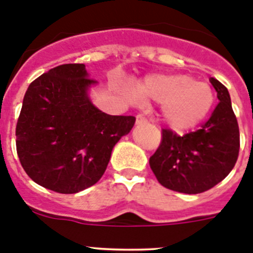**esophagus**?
Listing matches in <instances>:
<instances>
[{"mask_svg":"<svg viewBox=\"0 0 253 253\" xmlns=\"http://www.w3.org/2000/svg\"><path fill=\"white\" fill-rule=\"evenodd\" d=\"M148 122L147 120V118L143 114H138L137 115V124H146V123Z\"/></svg>","mask_w":253,"mask_h":253,"instance_id":"1","label":"esophagus"}]
</instances>
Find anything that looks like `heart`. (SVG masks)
<instances>
[{"instance_id":"obj_1","label":"heart","mask_w":253,"mask_h":253,"mask_svg":"<svg viewBox=\"0 0 253 253\" xmlns=\"http://www.w3.org/2000/svg\"><path fill=\"white\" fill-rule=\"evenodd\" d=\"M146 101L162 104V118L169 126L182 131L202 123L213 106V91L187 75H153L138 86Z\"/></svg>"}]
</instances>
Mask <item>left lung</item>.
Wrapping results in <instances>:
<instances>
[{"mask_svg": "<svg viewBox=\"0 0 253 253\" xmlns=\"http://www.w3.org/2000/svg\"><path fill=\"white\" fill-rule=\"evenodd\" d=\"M219 102L195 131L178 135L162 129V139L149 165L158 182L184 194H200L224 180L240 153V128L227 87L210 78Z\"/></svg>", "mask_w": 253, "mask_h": 253, "instance_id": "left-lung-1", "label": "left lung"}]
</instances>
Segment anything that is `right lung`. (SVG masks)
I'll list each match as a JSON object with an SVG mask.
<instances>
[{"label": "right lung", "instance_id": "add662e5", "mask_svg": "<svg viewBox=\"0 0 253 253\" xmlns=\"http://www.w3.org/2000/svg\"><path fill=\"white\" fill-rule=\"evenodd\" d=\"M95 80L84 64L54 67L28 87L16 124L22 169L40 186L76 194L104 175L111 151L133 128L134 116L102 113L87 90Z\"/></svg>", "mask_w": 253, "mask_h": 253}]
</instances>
